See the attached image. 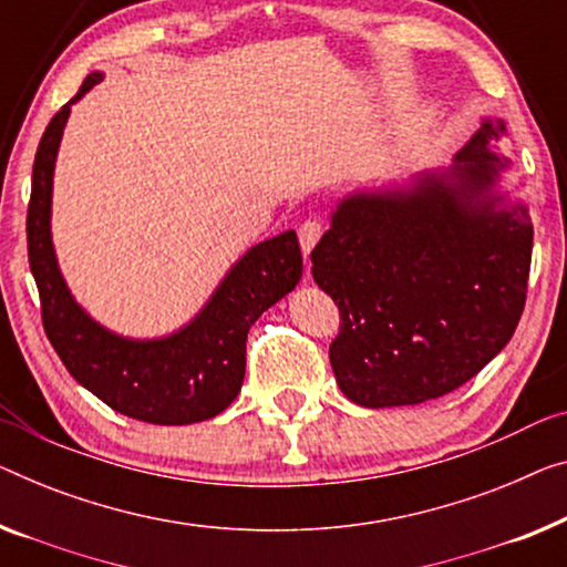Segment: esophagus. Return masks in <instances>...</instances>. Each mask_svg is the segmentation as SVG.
<instances>
[{
	"instance_id": "1",
	"label": "esophagus",
	"mask_w": 567,
	"mask_h": 567,
	"mask_svg": "<svg viewBox=\"0 0 567 567\" xmlns=\"http://www.w3.org/2000/svg\"><path fill=\"white\" fill-rule=\"evenodd\" d=\"M320 234H323V224H320L318 218H308V221L300 224L298 239H300V247H302V251H306V255H310L312 247H316Z\"/></svg>"
}]
</instances>
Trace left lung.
I'll return each mask as SVG.
<instances>
[{"label": "left lung", "mask_w": 567, "mask_h": 567, "mask_svg": "<svg viewBox=\"0 0 567 567\" xmlns=\"http://www.w3.org/2000/svg\"><path fill=\"white\" fill-rule=\"evenodd\" d=\"M484 116L453 165L346 193L312 249V280L341 310L331 367L369 410L458 390L499 353L527 298L532 218Z\"/></svg>", "instance_id": "obj_1"}]
</instances>
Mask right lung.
Masks as SVG:
<instances>
[{
	"mask_svg": "<svg viewBox=\"0 0 567 567\" xmlns=\"http://www.w3.org/2000/svg\"><path fill=\"white\" fill-rule=\"evenodd\" d=\"M101 81V71L89 73L79 94L50 120L32 165L28 257L40 292L42 326L75 382L112 410L152 425L210 420L241 390L249 328L300 282L298 234L287 229L244 251L206 306L173 333L130 338L101 326L73 298L50 229L55 159L71 106Z\"/></svg>",
	"mask_w": 567,
	"mask_h": 567,
	"instance_id": "obj_1",
	"label": "right lung"
}]
</instances>
